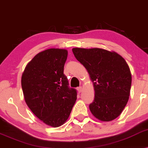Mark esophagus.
<instances>
[{"label":"esophagus","instance_id":"obj_1","mask_svg":"<svg viewBox=\"0 0 148 148\" xmlns=\"http://www.w3.org/2000/svg\"><path fill=\"white\" fill-rule=\"evenodd\" d=\"M77 91L79 94H80L82 92V87H79V88H77Z\"/></svg>","mask_w":148,"mask_h":148}]
</instances>
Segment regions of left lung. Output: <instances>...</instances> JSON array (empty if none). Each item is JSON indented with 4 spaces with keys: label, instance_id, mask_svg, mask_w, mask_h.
Segmentation results:
<instances>
[{
    "label": "left lung",
    "instance_id": "8db88e82",
    "mask_svg": "<svg viewBox=\"0 0 148 148\" xmlns=\"http://www.w3.org/2000/svg\"><path fill=\"white\" fill-rule=\"evenodd\" d=\"M72 51L94 84L91 112L100 121L114 120L121 114L130 95L131 74L127 62L116 52L102 48H74Z\"/></svg>",
    "mask_w": 148,
    "mask_h": 148
}]
</instances>
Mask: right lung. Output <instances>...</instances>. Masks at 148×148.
Instances as JSON below:
<instances>
[{
  "label": "right lung",
  "mask_w": 148,
  "mask_h": 148,
  "mask_svg": "<svg viewBox=\"0 0 148 148\" xmlns=\"http://www.w3.org/2000/svg\"><path fill=\"white\" fill-rule=\"evenodd\" d=\"M65 49L50 48L36 54L26 65L21 87L26 104L40 120L52 127L67 120L77 100V91L69 87L63 73Z\"/></svg>",
  "instance_id": "add662e5"
}]
</instances>
